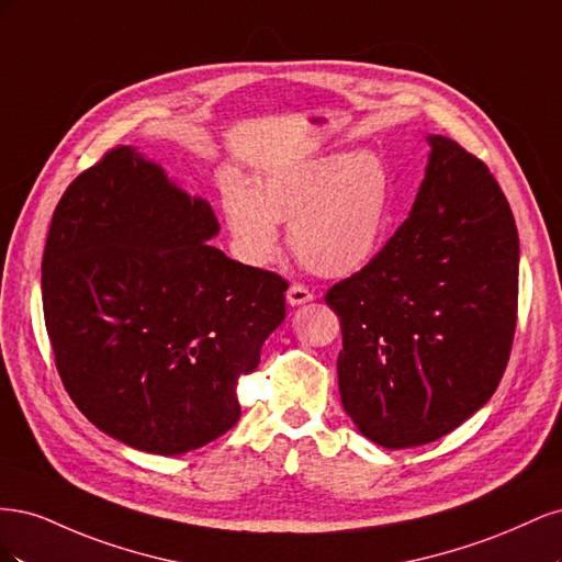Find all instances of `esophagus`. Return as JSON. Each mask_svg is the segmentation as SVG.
Instances as JSON below:
<instances>
[{
	"label": "esophagus",
	"mask_w": 562,
	"mask_h": 562,
	"mask_svg": "<svg viewBox=\"0 0 562 562\" xmlns=\"http://www.w3.org/2000/svg\"><path fill=\"white\" fill-rule=\"evenodd\" d=\"M285 297H288V302L293 304V307H297V304H304V302H312L314 300V293L310 291L307 285H300V283H293L291 288H288V293H285Z\"/></svg>",
	"instance_id": "obj_1"
}]
</instances>
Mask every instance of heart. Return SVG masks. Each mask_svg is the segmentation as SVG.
Here are the masks:
<instances>
[{"instance_id":"obj_1","label":"heart","mask_w":562,"mask_h":562,"mask_svg":"<svg viewBox=\"0 0 562 562\" xmlns=\"http://www.w3.org/2000/svg\"><path fill=\"white\" fill-rule=\"evenodd\" d=\"M391 206L380 157L328 155L269 173L258 192L239 178L223 182V209L236 246L250 262L279 250V220L302 265L321 277H347L378 252Z\"/></svg>"}]
</instances>
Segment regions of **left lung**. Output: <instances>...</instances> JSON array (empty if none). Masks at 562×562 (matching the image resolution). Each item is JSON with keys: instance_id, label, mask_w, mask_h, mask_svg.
Returning a JSON list of instances; mask_svg holds the SVG:
<instances>
[{"instance_id": "1", "label": "left lung", "mask_w": 562, "mask_h": 562, "mask_svg": "<svg viewBox=\"0 0 562 562\" xmlns=\"http://www.w3.org/2000/svg\"><path fill=\"white\" fill-rule=\"evenodd\" d=\"M413 213L335 283L342 405L389 450L431 443L495 394L518 321V229L490 168L446 135Z\"/></svg>"}]
</instances>
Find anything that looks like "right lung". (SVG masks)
Here are the masks:
<instances>
[{"label": "right lung", "mask_w": 562, "mask_h": 562, "mask_svg": "<svg viewBox=\"0 0 562 562\" xmlns=\"http://www.w3.org/2000/svg\"><path fill=\"white\" fill-rule=\"evenodd\" d=\"M209 201L119 145L81 171L50 217L46 333L63 386L98 429L157 454L227 434L236 386L285 316L288 281L209 246Z\"/></svg>", "instance_id": "right-lung-1"}]
</instances>
